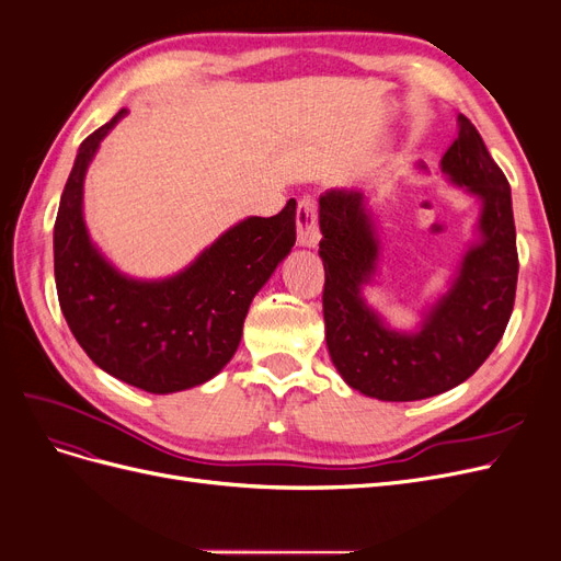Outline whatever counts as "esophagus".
<instances>
[{"label": "esophagus", "instance_id": "obj_1", "mask_svg": "<svg viewBox=\"0 0 561 561\" xmlns=\"http://www.w3.org/2000/svg\"><path fill=\"white\" fill-rule=\"evenodd\" d=\"M318 241H320V229H318L316 201L311 196H304L297 206V243L301 248H316Z\"/></svg>", "mask_w": 561, "mask_h": 561}]
</instances>
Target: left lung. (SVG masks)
Masks as SVG:
<instances>
[{
    "label": "left lung",
    "instance_id": "left-lung-1",
    "mask_svg": "<svg viewBox=\"0 0 561 561\" xmlns=\"http://www.w3.org/2000/svg\"><path fill=\"white\" fill-rule=\"evenodd\" d=\"M439 168L480 201L478 241L468 245L449 290L423 311L414 332L390 328L363 297V287L377 276L381 250L365 194L330 190L318 201L330 358L351 388L386 402L433 398L463 383L496 348L513 313L519 262L511 184L463 114Z\"/></svg>",
    "mask_w": 561,
    "mask_h": 561
}]
</instances>
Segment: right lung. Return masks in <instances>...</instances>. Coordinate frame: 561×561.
Returning a JSON list of instances; mask_svg holds the SVG:
<instances>
[{"instance_id":"right-lung-1","label":"right lung","mask_w":561,"mask_h":561,"mask_svg":"<svg viewBox=\"0 0 561 561\" xmlns=\"http://www.w3.org/2000/svg\"><path fill=\"white\" fill-rule=\"evenodd\" d=\"M124 116L77 151L54 229L56 287L67 325L100 369L165 396L206 383L233 358L250 301L295 245L297 201L233 225L175 276L130 278L103 257L83 222V178Z\"/></svg>"}]
</instances>
